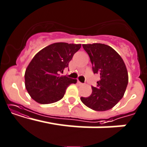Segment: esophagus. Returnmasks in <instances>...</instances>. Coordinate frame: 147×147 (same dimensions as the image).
Returning a JSON list of instances; mask_svg holds the SVG:
<instances>
[{"label": "esophagus", "instance_id": "34e87169", "mask_svg": "<svg viewBox=\"0 0 147 147\" xmlns=\"http://www.w3.org/2000/svg\"><path fill=\"white\" fill-rule=\"evenodd\" d=\"M78 84H79V85H84L83 83H82V82H79V81H78Z\"/></svg>", "mask_w": 147, "mask_h": 147}]
</instances>
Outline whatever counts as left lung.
I'll return each mask as SVG.
<instances>
[{"label":"left lung","mask_w":147,"mask_h":147,"mask_svg":"<svg viewBox=\"0 0 147 147\" xmlns=\"http://www.w3.org/2000/svg\"><path fill=\"white\" fill-rule=\"evenodd\" d=\"M90 58L94 74L100 75L97 86H92L89 97H81L82 102L96 111L113 108L124 95L128 82L123 60L114 49L101 43L82 45Z\"/></svg>","instance_id":"1"}]
</instances>
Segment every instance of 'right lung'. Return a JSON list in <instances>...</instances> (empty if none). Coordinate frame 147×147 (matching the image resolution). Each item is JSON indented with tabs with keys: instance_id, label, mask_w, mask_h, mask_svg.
I'll use <instances>...</instances> for the list:
<instances>
[{
	"instance_id": "obj_1",
	"label": "right lung",
	"mask_w": 147,
	"mask_h": 147,
	"mask_svg": "<svg viewBox=\"0 0 147 147\" xmlns=\"http://www.w3.org/2000/svg\"><path fill=\"white\" fill-rule=\"evenodd\" d=\"M81 44L56 42L38 52L25 71V86L29 95L40 104H50L63 97L67 87L76 79L60 76L81 48Z\"/></svg>"
}]
</instances>
